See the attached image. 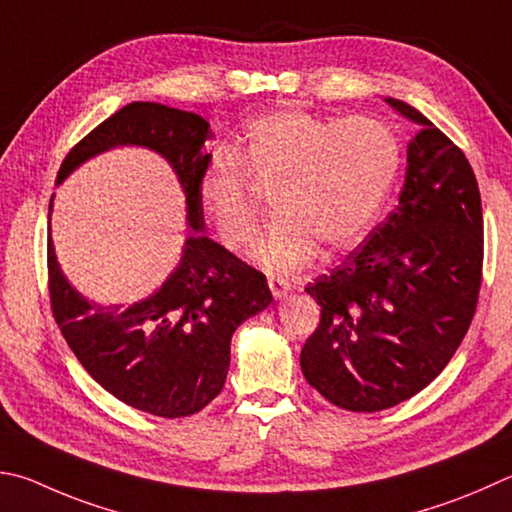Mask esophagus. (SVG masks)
Here are the masks:
<instances>
[{"mask_svg": "<svg viewBox=\"0 0 512 512\" xmlns=\"http://www.w3.org/2000/svg\"><path fill=\"white\" fill-rule=\"evenodd\" d=\"M268 288H271V293L275 297H286L288 293H291V284H288L286 280H282V277H268Z\"/></svg>", "mask_w": 512, "mask_h": 512, "instance_id": "obj_1", "label": "esophagus"}]
</instances>
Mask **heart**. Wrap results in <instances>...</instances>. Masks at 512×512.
<instances>
[{
  "label": "heart",
  "mask_w": 512,
  "mask_h": 512,
  "mask_svg": "<svg viewBox=\"0 0 512 512\" xmlns=\"http://www.w3.org/2000/svg\"><path fill=\"white\" fill-rule=\"evenodd\" d=\"M401 170V141L376 118H322L280 109L244 127L235 145L212 150L199 201L232 250L253 244L259 201L248 178L271 188L275 219L255 248L268 271L293 273L329 250L351 246L378 215Z\"/></svg>",
  "instance_id": "heart-1"
}]
</instances>
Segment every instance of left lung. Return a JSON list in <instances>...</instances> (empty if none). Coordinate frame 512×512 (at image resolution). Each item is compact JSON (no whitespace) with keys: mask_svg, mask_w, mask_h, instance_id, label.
Returning <instances> with one entry per match:
<instances>
[{"mask_svg":"<svg viewBox=\"0 0 512 512\" xmlns=\"http://www.w3.org/2000/svg\"><path fill=\"white\" fill-rule=\"evenodd\" d=\"M385 102L418 125L398 206L304 288L320 324L302 374L349 412L387 410L430 385L468 333L481 288V194L466 154L407 102Z\"/></svg>","mask_w":512,"mask_h":512,"instance_id":"8db88e82","label":"left lung"}]
</instances>
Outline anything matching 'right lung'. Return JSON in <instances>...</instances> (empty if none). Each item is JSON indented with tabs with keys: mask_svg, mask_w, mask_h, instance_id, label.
<instances>
[{
	"mask_svg": "<svg viewBox=\"0 0 512 512\" xmlns=\"http://www.w3.org/2000/svg\"><path fill=\"white\" fill-rule=\"evenodd\" d=\"M206 138L210 125L192 111L129 102L73 145L60 165L58 183L118 145L150 147L172 165L194 232L154 295L127 309L91 304L62 275L51 235L46 244L51 311L80 365L118 401L163 418L197 414L224 389L232 333L273 300L264 273L199 232Z\"/></svg>",
	"mask_w": 512,
	"mask_h": 512,
	"instance_id": "1",
	"label": "right lung"
}]
</instances>
